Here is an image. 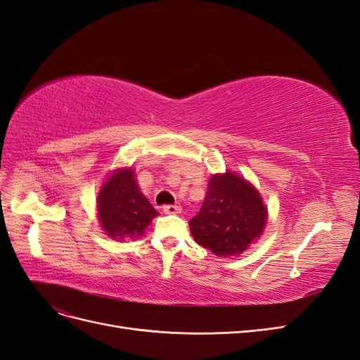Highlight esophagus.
Returning a JSON list of instances; mask_svg holds the SVG:
<instances>
[{"label": "esophagus", "instance_id": "34e87169", "mask_svg": "<svg viewBox=\"0 0 360 360\" xmlns=\"http://www.w3.org/2000/svg\"><path fill=\"white\" fill-rule=\"evenodd\" d=\"M163 212L168 213V215H177L181 212L180 206H163Z\"/></svg>", "mask_w": 360, "mask_h": 360}]
</instances>
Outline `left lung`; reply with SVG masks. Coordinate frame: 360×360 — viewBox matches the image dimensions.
Returning a JSON list of instances; mask_svg holds the SVG:
<instances>
[{"instance_id":"obj_1","label":"left lung","mask_w":360,"mask_h":360,"mask_svg":"<svg viewBox=\"0 0 360 360\" xmlns=\"http://www.w3.org/2000/svg\"><path fill=\"white\" fill-rule=\"evenodd\" d=\"M266 224V207L259 192L236 174L212 176L200 212L189 221L198 245L217 256L245 251Z\"/></svg>"}]
</instances>
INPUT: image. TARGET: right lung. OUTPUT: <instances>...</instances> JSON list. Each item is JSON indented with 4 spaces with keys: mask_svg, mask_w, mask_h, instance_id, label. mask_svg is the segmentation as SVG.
<instances>
[{
    "mask_svg": "<svg viewBox=\"0 0 360 360\" xmlns=\"http://www.w3.org/2000/svg\"><path fill=\"white\" fill-rule=\"evenodd\" d=\"M158 215L141 193L130 168L115 172L98 195L100 222L110 238H138Z\"/></svg>",
    "mask_w": 360,
    "mask_h": 360,
    "instance_id": "obj_1",
    "label": "right lung"
}]
</instances>
